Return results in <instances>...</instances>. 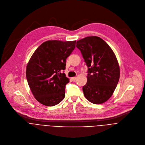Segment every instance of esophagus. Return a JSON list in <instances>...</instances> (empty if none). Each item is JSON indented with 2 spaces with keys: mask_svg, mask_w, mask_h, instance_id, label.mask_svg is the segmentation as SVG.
Wrapping results in <instances>:
<instances>
[{
  "mask_svg": "<svg viewBox=\"0 0 145 145\" xmlns=\"http://www.w3.org/2000/svg\"><path fill=\"white\" fill-rule=\"evenodd\" d=\"M71 78H72V81H74L76 80V77H72Z\"/></svg>",
  "mask_w": 145,
  "mask_h": 145,
  "instance_id": "esophagus-1",
  "label": "esophagus"
}]
</instances>
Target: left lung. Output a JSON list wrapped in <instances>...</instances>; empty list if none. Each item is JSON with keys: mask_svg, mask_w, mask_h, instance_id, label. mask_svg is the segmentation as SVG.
I'll return each mask as SVG.
<instances>
[{"mask_svg": "<svg viewBox=\"0 0 145 145\" xmlns=\"http://www.w3.org/2000/svg\"><path fill=\"white\" fill-rule=\"evenodd\" d=\"M88 67L87 82L82 87L86 99L93 104H101L113 94L118 83L120 69L116 57L105 41L96 36L77 40Z\"/></svg>", "mask_w": 145, "mask_h": 145, "instance_id": "8db88e82", "label": "left lung"}]
</instances>
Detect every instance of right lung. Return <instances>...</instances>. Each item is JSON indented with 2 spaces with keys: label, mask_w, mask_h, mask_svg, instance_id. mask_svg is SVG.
<instances>
[{
  "label": "right lung",
  "mask_w": 145,
  "mask_h": 145,
  "mask_svg": "<svg viewBox=\"0 0 145 145\" xmlns=\"http://www.w3.org/2000/svg\"><path fill=\"white\" fill-rule=\"evenodd\" d=\"M76 40H48L34 52L26 67L29 87L35 99L46 106L58 105L65 97L69 78L63 72Z\"/></svg>",
  "instance_id": "right-lung-1"
}]
</instances>
